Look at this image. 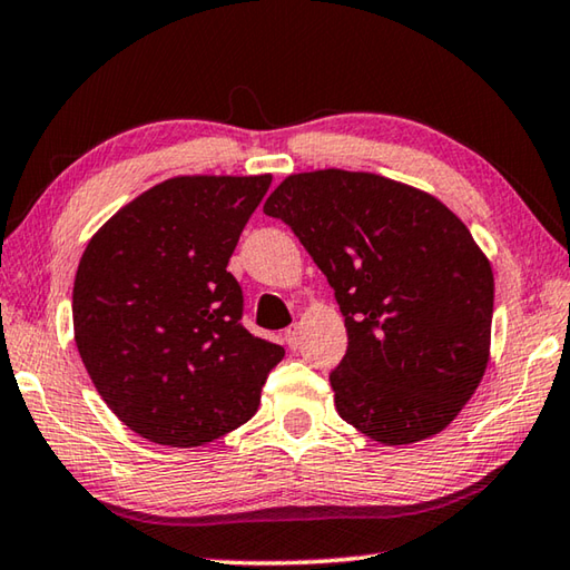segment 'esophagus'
Wrapping results in <instances>:
<instances>
[{
    "mask_svg": "<svg viewBox=\"0 0 570 570\" xmlns=\"http://www.w3.org/2000/svg\"><path fill=\"white\" fill-rule=\"evenodd\" d=\"M284 340H286V344H288V346H292V350H296L298 342H302V326H298V324L288 326L286 334H284Z\"/></svg>",
    "mask_w": 570,
    "mask_h": 570,
    "instance_id": "34e87169",
    "label": "esophagus"
}]
</instances>
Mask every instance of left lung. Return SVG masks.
Here are the masks:
<instances>
[{"label":"left lung","instance_id":"left-lung-1","mask_svg":"<svg viewBox=\"0 0 570 570\" xmlns=\"http://www.w3.org/2000/svg\"><path fill=\"white\" fill-rule=\"evenodd\" d=\"M264 214L292 226L344 314L340 417L380 445L445 430L490 360L495 282L468 226L430 193L340 168L284 178Z\"/></svg>","mask_w":570,"mask_h":570}]
</instances>
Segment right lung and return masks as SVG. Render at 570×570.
<instances>
[{
	"label": "right lung",
	"instance_id": "add662e5",
	"mask_svg": "<svg viewBox=\"0 0 570 570\" xmlns=\"http://www.w3.org/2000/svg\"><path fill=\"white\" fill-rule=\"evenodd\" d=\"M264 176H176L98 228L72 286L75 344L95 390L148 442L198 448L254 417L284 346L240 324L228 258Z\"/></svg>",
	"mask_w": 570,
	"mask_h": 570
}]
</instances>
